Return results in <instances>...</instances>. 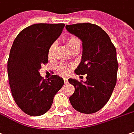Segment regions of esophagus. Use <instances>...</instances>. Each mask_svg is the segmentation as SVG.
I'll use <instances>...</instances> for the list:
<instances>
[{"mask_svg":"<svg viewBox=\"0 0 134 134\" xmlns=\"http://www.w3.org/2000/svg\"><path fill=\"white\" fill-rule=\"evenodd\" d=\"M63 79H64V83H67L68 82V81H67V78H65V77H64Z\"/></svg>","mask_w":134,"mask_h":134,"instance_id":"1","label":"esophagus"}]
</instances>
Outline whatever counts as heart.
Returning a JSON list of instances; mask_svg holds the SVG:
<instances>
[{"label": "heart", "mask_w": 134, "mask_h": 134, "mask_svg": "<svg viewBox=\"0 0 134 134\" xmlns=\"http://www.w3.org/2000/svg\"><path fill=\"white\" fill-rule=\"evenodd\" d=\"M66 45L67 48L71 52L74 51L75 50H77L80 48V42L79 39L75 36H70L66 40ZM55 49V43L53 44L49 47L48 51V57L49 59L53 58L54 55V51ZM72 68V66L71 64H59L56 65L55 70L58 74L61 75H67L70 72L71 69Z\"/></svg>", "instance_id": "b5f03b06"}]
</instances>
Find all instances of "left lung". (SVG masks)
Instances as JSON below:
<instances>
[{
    "label": "left lung",
    "mask_w": 134,
    "mask_h": 134,
    "mask_svg": "<svg viewBox=\"0 0 134 134\" xmlns=\"http://www.w3.org/2000/svg\"><path fill=\"white\" fill-rule=\"evenodd\" d=\"M66 29L82 41L81 62L75 72L79 75L86 74L83 83L68 79L75 87L70 97L71 105L81 113L97 112L109 101L117 83L116 48L105 31L95 24L67 25Z\"/></svg>",
    "instance_id": "obj_1"
}]
</instances>
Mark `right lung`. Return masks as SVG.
Instances as JSON below:
<instances>
[{"mask_svg":"<svg viewBox=\"0 0 134 134\" xmlns=\"http://www.w3.org/2000/svg\"><path fill=\"white\" fill-rule=\"evenodd\" d=\"M64 27V23L34 24L21 31L14 41L7 62L9 82L14 101L28 115L47 112L63 86V79L59 75H53L47 81L39 70L48 62V48Z\"/></svg>","mask_w":134,"mask_h":134,"instance_id":"right-lung-1","label":"right lung"}]
</instances>
